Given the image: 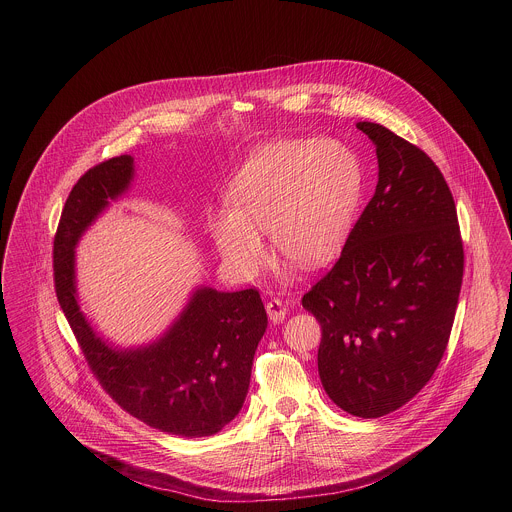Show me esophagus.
Here are the masks:
<instances>
[{"label":"esophagus","mask_w":512,"mask_h":512,"mask_svg":"<svg viewBox=\"0 0 512 512\" xmlns=\"http://www.w3.org/2000/svg\"><path fill=\"white\" fill-rule=\"evenodd\" d=\"M266 313H268V317H270V321L272 323H282L284 319H286V313H288V309H286V303L282 301V299H270L268 303H266Z\"/></svg>","instance_id":"esophagus-1"}]
</instances>
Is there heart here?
Returning <instances> with one entry per match:
<instances>
[{"instance_id":"1","label":"heart","mask_w":512,"mask_h":512,"mask_svg":"<svg viewBox=\"0 0 512 512\" xmlns=\"http://www.w3.org/2000/svg\"><path fill=\"white\" fill-rule=\"evenodd\" d=\"M363 191L351 147L335 140H293L260 147L232 177L227 205L207 215L222 260L252 278L266 260L260 232L303 268L325 264L343 244Z\"/></svg>"}]
</instances>
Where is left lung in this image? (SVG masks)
Listing matches in <instances>:
<instances>
[{
  "instance_id": "left-lung-1",
  "label": "left lung",
  "mask_w": 512,
  "mask_h": 512,
  "mask_svg": "<svg viewBox=\"0 0 512 512\" xmlns=\"http://www.w3.org/2000/svg\"><path fill=\"white\" fill-rule=\"evenodd\" d=\"M376 147L374 197L341 258L303 295L321 325L319 378L359 418L386 416L434 376L453 327L463 242L451 191L420 147L359 122Z\"/></svg>"
}]
</instances>
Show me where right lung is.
Segmentation results:
<instances>
[{"label":"right lung","instance_id":"right-lung-1","mask_svg":"<svg viewBox=\"0 0 512 512\" xmlns=\"http://www.w3.org/2000/svg\"><path fill=\"white\" fill-rule=\"evenodd\" d=\"M134 179V157L88 169L73 187L55 234V290L86 363L102 388L134 418L183 438L220 432L240 412L268 315L258 290L197 288L173 325L136 349L108 345L78 305L74 248L98 215Z\"/></svg>","mask_w":512,"mask_h":512}]
</instances>
